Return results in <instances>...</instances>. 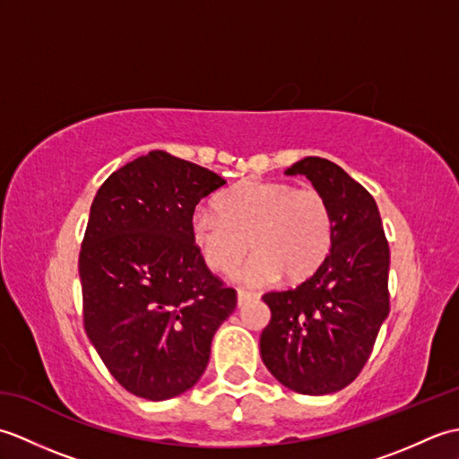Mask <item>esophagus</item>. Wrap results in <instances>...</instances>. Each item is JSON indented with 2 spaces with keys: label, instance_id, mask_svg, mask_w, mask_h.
Returning a JSON list of instances; mask_svg holds the SVG:
<instances>
[{
  "label": "esophagus",
  "instance_id": "34e87169",
  "mask_svg": "<svg viewBox=\"0 0 459 459\" xmlns=\"http://www.w3.org/2000/svg\"><path fill=\"white\" fill-rule=\"evenodd\" d=\"M258 294H255V291H247V290H238V306H245L248 304L250 299H256Z\"/></svg>",
  "mask_w": 459,
  "mask_h": 459
}]
</instances>
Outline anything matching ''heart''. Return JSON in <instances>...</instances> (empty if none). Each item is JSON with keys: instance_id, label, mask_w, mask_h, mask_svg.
Returning a JSON list of instances; mask_svg holds the SVG:
<instances>
[{"instance_id": "b5f03b06", "label": "heart", "mask_w": 459, "mask_h": 459, "mask_svg": "<svg viewBox=\"0 0 459 459\" xmlns=\"http://www.w3.org/2000/svg\"><path fill=\"white\" fill-rule=\"evenodd\" d=\"M217 212L199 209L191 217V238L211 270L227 274L247 255H255L238 280L260 286L276 280H301L316 272L333 242L329 203L314 187L286 181L247 179L224 191Z\"/></svg>"}]
</instances>
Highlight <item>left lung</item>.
Instances as JSON below:
<instances>
[{"label":"left lung","mask_w":459,"mask_h":459,"mask_svg":"<svg viewBox=\"0 0 459 459\" xmlns=\"http://www.w3.org/2000/svg\"><path fill=\"white\" fill-rule=\"evenodd\" d=\"M286 175H306L324 195L333 242L299 286L262 296L272 317L260 335V355L290 391L319 396L353 383L370 357L391 309V252L373 195L337 163L304 158Z\"/></svg>","instance_id":"1"}]
</instances>
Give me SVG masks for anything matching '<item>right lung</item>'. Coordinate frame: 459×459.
Returning <instances> with one entry per match:
<instances>
[{"mask_svg":"<svg viewBox=\"0 0 459 459\" xmlns=\"http://www.w3.org/2000/svg\"><path fill=\"white\" fill-rule=\"evenodd\" d=\"M221 175L153 150L96 193L79 256L82 317L106 368L135 396L168 401L197 383L237 291L191 238L197 203Z\"/></svg>","mask_w":459,"mask_h":459,"instance_id":"right-lung-1","label":"right lung"}]
</instances>
